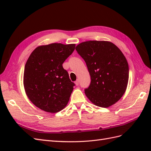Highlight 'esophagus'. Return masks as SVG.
Returning <instances> with one entry per match:
<instances>
[{"label": "esophagus", "instance_id": "obj_1", "mask_svg": "<svg viewBox=\"0 0 151 151\" xmlns=\"http://www.w3.org/2000/svg\"><path fill=\"white\" fill-rule=\"evenodd\" d=\"M75 84H76V86H78L79 84V81H78V80H77V81H76L75 82Z\"/></svg>", "mask_w": 151, "mask_h": 151}]
</instances>
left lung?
Wrapping results in <instances>:
<instances>
[{"mask_svg": "<svg viewBox=\"0 0 151 151\" xmlns=\"http://www.w3.org/2000/svg\"><path fill=\"white\" fill-rule=\"evenodd\" d=\"M84 60L91 76V83L84 89L90 101L99 107L108 108L124 93L129 77L126 58L110 41H88L76 47Z\"/></svg>", "mask_w": 151, "mask_h": 151, "instance_id": "8db88e82", "label": "left lung"}]
</instances>
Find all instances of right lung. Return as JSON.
Returning <instances> with one entry per match:
<instances>
[{
  "label": "right lung",
  "mask_w": 151,
  "mask_h": 151,
  "mask_svg": "<svg viewBox=\"0 0 151 151\" xmlns=\"http://www.w3.org/2000/svg\"><path fill=\"white\" fill-rule=\"evenodd\" d=\"M75 44L52 43L37 47L24 66L23 84L30 101L41 110L56 113L65 107L75 83L62 64Z\"/></svg>",
  "instance_id": "add662e5"
}]
</instances>
